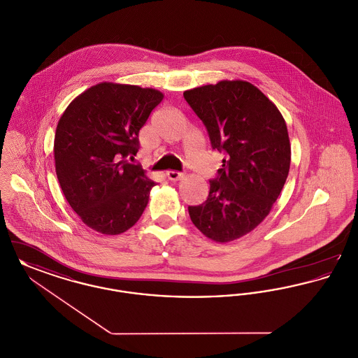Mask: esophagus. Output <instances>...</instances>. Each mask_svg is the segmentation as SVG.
I'll return each mask as SVG.
<instances>
[{
	"label": "esophagus",
	"mask_w": 358,
	"mask_h": 358,
	"mask_svg": "<svg viewBox=\"0 0 358 358\" xmlns=\"http://www.w3.org/2000/svg\"><path fill=\"white\" fill-rule=\"evenodd\" d=\"M166 176L171 181H178V180L184 178V173H180V171H169L166 173Z\"/></svg>",
	"instance_id": "obj_1"
}]
</instances>
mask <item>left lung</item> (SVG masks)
<instances>
[{
	"instance_id": "left-lung-1",
	"label": "left lung",
	"mask_w": 358,
	"mask_h": 358,
	"mask_svg": "<svg viewBox=\"0 0 358 358\" xmlns=\"http://www.w3.org/2000/svg\"><path fill=\"white\" fill-rule=\"evenodd\" d=\"M184 98L203 120L212 148L225 154L206 201L187 208L190 220L217 243L236 240L267 217L285 187L291 161L286 122L244 80L196 87Z\"/></svg>"
}]
</instances>
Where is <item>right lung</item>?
I'll list each match as a JSON object with an SVG mask.
<instances>
[{
    "label": "right lung",
    "mask_w": 358,
    "mask_h": 358,
    "mask_svg": "<svg viewBox=\"0 0 358 358\" xmlns=\"http://www.w3.org/2000/svg\"><path fill=\"white\" fill-rule=\"evenodd\" d=\"M164 94L154 88L103 82L76 96L55 133V168L71 208L91 229L126 232L142 216L155 182L127 157Z\"/></svg>",
    "instance_id": "1"
}]
</instances>
